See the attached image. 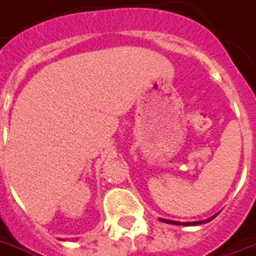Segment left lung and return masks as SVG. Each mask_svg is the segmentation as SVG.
I'll use <instances>...</instances> for the list:
<instances>
[{"label":"left lung","instance_id":"left-lung-1","mask_svg":"<svg viewBox=\"0 0 256 256\" xmlns=\"http://www.w3.org/2000/svg\"><path fill=\"white\" fill-rule=\"evenodd\" d=\"M213 218V217H212ZM212 218H208V220H202V222H194V223H182V226L185 224V226H198V224H203V223H208V222H210ZM161 222H164V223H170V224H180L178 223V222H172V220H165V218H160Z\"/></svg>","mask_w":256,"mask_h":256}]
</instances>
